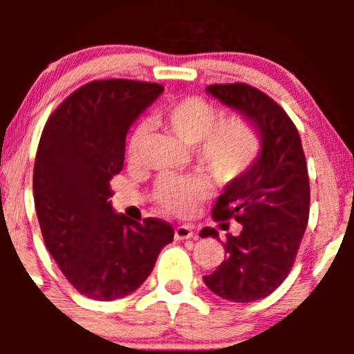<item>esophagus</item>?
I'll return each mask as SVG.
<instances>
[{
    "mask_svg": "<svg viewBox=\"0 0 354 354\" xmlns=\"http://www.w3.org/2000/svg\"><path fill=\"white\" fill-rule=\"evenodd\" d=\"M192 236H194V227L188 226V224H180L174 230V240H190Z\"/></svg>",
    "mask_w": 354,
    "mask_h": 354,
    "instance_id": "1",
    "label": "esophagus"
}]
</instances>
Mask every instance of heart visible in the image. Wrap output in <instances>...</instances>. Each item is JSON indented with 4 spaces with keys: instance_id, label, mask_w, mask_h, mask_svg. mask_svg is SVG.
<instances>
[{
    "instance_id": "b5f03b06",
    "label": "heart",
    "mask_w": 354,
    "mask_h": 354,
    "mask_svg": "<svg viewBox=\"0 0 354 354\" xmlns=\"http://www.w3.org/2000/svg\"><path fill=\"white\" fill-rule=\"evenodd\" d=\"M160 121L190 147L198 159L219 180H233L252 166L260 151L255 130L243 120H230L217 124L219 111L200 97H187L174 102L160 114ZM149 137V124L138 123L128 140V157L137 160ZM209 188L197 176H164L156 188V198L166 210L190 214Z\"/></svg>"
}]
</instances>
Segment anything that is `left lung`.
<instances>
[{"label":"left lung","mask_w":354,"mask_h":354,"mask_svg":"<svg viewBox=\"0 0 354 354\" xmlns=\"http://www.w3.org/2000/svg\"><path fill=\"white\" fill-rule=\"evenodd\" d=\"M207 94L233 109L257 131L260 152L252 166L224 187L214 205L216 221L241 224L227 234L226 259L203 277L226 301L250 303L276 291L288 277L308 224L310 183L301 140L286 111L246 84L209 85ZM200 236H214L205 227Z\"/></svg>","instance_id":"left-lung-1"}]
</instances>
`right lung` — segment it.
I'll return each instance as SVG.
<instances>
[{"label":"right lung","mask_w":354,"mask_h":354,"mask_svg":"<svg viewBox=\"0 0 354 354\" xmlns=\"http://www.w3.org/2000/svg\"><path fill=\"white\" fill-rule=\"evenodd\" d=\"M151 82L94 80L51 114L34 164V202L49 253L77 291L97 301L144 284L171 224L114 212L109 181L123 169L127 133L162 94Z\"/></svg>","instance_id":"1"}]
</instances>
